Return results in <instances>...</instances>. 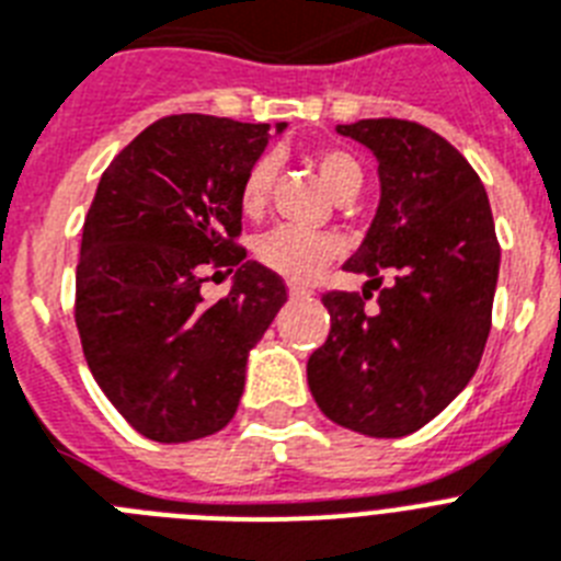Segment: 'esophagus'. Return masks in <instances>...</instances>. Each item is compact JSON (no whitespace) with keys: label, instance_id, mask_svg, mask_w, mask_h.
<instances>
[{"label":"esophagus","instance_id":"obj_1","mask_svg":"<svg viewBox=\"0 0 561 561\" xmlns=\"http://www.w3.org/2000/svg\"><path fill=\"white\" fill-rule=\"evenodd\" d=\"M288 294L294 296V299H305V296H310V290L302 288V285H288Z\"/></svg>","mask_w":561,"mask_h":561}]
</instances>
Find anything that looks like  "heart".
Returning a JSON list of instances; mask_svg holds the SVG:
<instances>
[{"instance_id": "b5f03b06", "label": "heart", "mask_w": 561, "mask_h": 561, "mask_svg": "<svg viewBox=\"0 0 561 561\" xmlns=\"http://www.w3.org/2000/svg\"><path fill=\"white\" fill-rule=\"evenodd\" d=\"M313 168H317L319 179L324 187L336 196V199H347L362 187V164L347 153V150L324 148L317 150L310 157ZM273 176H276V164L273 159L262 157L248 168L239 187V205L248 216H259L265 210L267 199H271ZM342 253V242L333 233H322V230H299V228H276L271 233L259 239L256 256L267 271L279 273L285 279L308 282L322 271L331 259Z\"/></svg>"}]
</instances>
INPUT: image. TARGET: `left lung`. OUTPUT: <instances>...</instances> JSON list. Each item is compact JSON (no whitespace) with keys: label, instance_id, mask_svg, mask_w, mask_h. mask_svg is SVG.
<instances>
[{"label":"left lung","instance_id":"1","mask_svg":"<svg viewBox=\"0 0 561 561\" xmlns=\"http://www.w3.org/2000/svg\"><path fill=\"white\" fill-rule=\"evenodd\" d=\"M336 130L374 150L382 199L345 262L368 276L365 290L322 294L331 333L310 353L308 385L331 422L399 439L477 374L499 279L496 228L482 179L431 128L359 119ZM370 289L380 290L376 311L364 305Z\"/></svg>","mask_w":561,"mask_h":561}]
</instances>
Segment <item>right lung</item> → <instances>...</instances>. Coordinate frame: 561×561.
Here are the masks:
<instances>
[{"instance_id": "1", "label": "right lung", "mask_w": 561, "mask_h": 561, "mask_svg": "<svg viewBox=\"0 0 561 561\" xmlns=\"http://www.w3.org/2000/svg\"><path fill=\"white\" fill-rule=\"evenodd\" d=\"M271 125L176 113L153 122L102 173L84 216L77 317L84 359L128 425L164 445L222 431L244 365L288 302L279 273L251 262L239 187ZM285 122L276 125V134ZM228 297L201 299L210 270Z\"/></svg>"}]
</instances>
